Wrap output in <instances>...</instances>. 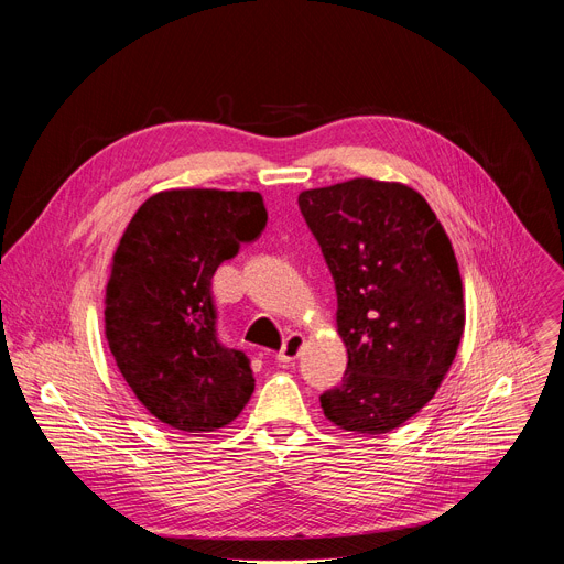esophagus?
<instances>
[{
	"mask_svg": "<svg viewBox=\"0 0 564 564\" xmlns=\"http://www.w3.org/2000/svg\"><path fill=\"white\" fill-rule=\"evenodd\" d=\"M302 347H304V336H302V334H290V336L283 340V347L279 349L276 359H279L281 364H292L294 359L300 357Z\"/></svg>",
	"mask_w": 564,
	"mask_h": 564,
	"instance_id": "esophagus-1",
	"label": "esophagus"
}]
</instances>
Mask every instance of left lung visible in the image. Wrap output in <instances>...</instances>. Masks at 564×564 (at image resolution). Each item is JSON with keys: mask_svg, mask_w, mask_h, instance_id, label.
Returning <instances> with one entry per match:
<instances>
[{"mask_svg": "<svg viewBox=\"0 0 564 564\" xmlns=\"http://www.w3.org/2000/svg\"><path fill=\"white\" fill-rule=\"evenodd\" d=\"M300 210L334 276L347 370L324 391V416L387 434L419 413L451 370L464 334L453 245L406 185L354 177L300 194Z\"/></svg>", "mask_w": 564, "mask_h": 564, "instance_id": "1", "label": "left lung"}]
</instances>
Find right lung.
I'll use <instances>...</instances> for the list:
<instances>
[{
  "mask_svg": "<svg viewBox=\"0 0 564 564\" xmlns=\"http://www.w3.org/2000/svg\"><path fill=\"white\" fill-rule=\"evenodd\" d=\"M264 224L258 192L169 189L139 207L118 242L107 343L137 400L173 430L226 427L256 389L247 354L217 338L213 276Z\"/></svg>",
  "mask_w": 564,
  "mask_h": 564,
  "instance_id": "add662e5",
  "label": "right lung"
}]
</instances>
